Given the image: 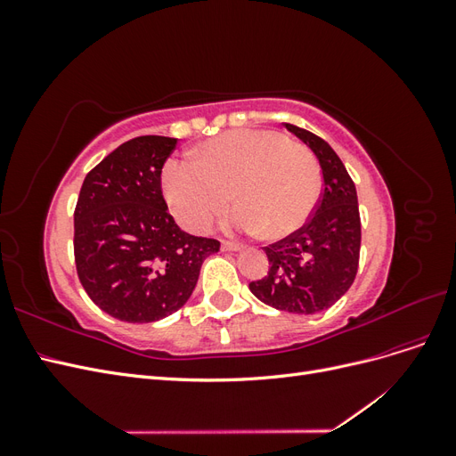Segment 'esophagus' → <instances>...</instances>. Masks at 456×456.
Listing matches in <instances>:
<instances>
[{
    "label": "esophagus",
    "instance_id": "obj_1",
    "mask_svg": "<svg viewBox=\"0 0 456 456\" xmlns=\"http://www.w3.org/2000/svg\"><path fill=\"white\" fill-rule=\"evenodd\" d=\"M220 249H223V251H228V253H236V251H241V245H238V243H230V241H223V245H220Z\"/></svg>",
    "mask_w": 456,
    "mask_h": 456
}]
</instances>
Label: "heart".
<instances>
[{
    "instance_id": "heart-1",
    "label": "heart",
    "mask_w": 456,
    "mask_h": 456,
    "mask_svg": "<svg viewBox=\"0 0 456 456\" xmlns=\"http://www.w3.org/2000/svg\"><path fill=\"white\" fill-rule=\"evenodd\" d=\"M320 167L312 151L275 131H233L209 141L194 158L165 163L161 188L175 218L205 232L228 201L232 232L283 238L300 228L320 198Z\"/></svg>"
}]
</instances>
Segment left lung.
<instances>
[{"instance_id": "left-lung-1", "label": "left lung", "mask_w": 456, "mask_h": 456, "mask_svg": "<svg viewBox=\"0 0 456 456\" xmlns=\"http://www.w3.org/2000/svg\"><path fill=\"white\" fill-rule=\"evenodd\" d=\"M320 161L323 194L308 224L265 247L270 272L251 281V293L265 305L293 314L327 310L352 287L362 247V220L355 184L344 163L320 136L285 123Z\"/></svg>"}]
</instances>
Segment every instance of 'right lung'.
<instances>
[{"mask_svg":"<svg viewBox=\"0 0 456 456\" xmlns=\"http://www.w3.org/2000/svg\"><path fill=\"white\" fill-rule=\"evenodd\" d=\"M178 139L136 136L86 176L74 213L79 281L102 312L150 323L186 305L203 260L220 249L176 226L161 196V169Z\"/></svg>","mask_w":456,"mask_h":456,"instance_id":"add662e5","label":"right lung"}]
</instances>
